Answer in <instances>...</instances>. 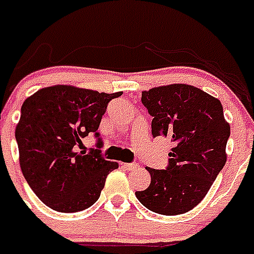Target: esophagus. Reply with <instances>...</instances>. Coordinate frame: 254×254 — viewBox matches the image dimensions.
Listing matches in <instances>:
<instances>
[{"instance_id":"1","label":"esophagus","mask_w":254,"mask_h":254,"mask_svg":"<svg viewBox=\"0 0 254 254\" xmlns=\"http://www.w3.org/2000/svg\"><path fill=\"white\" fill-rule=\"evenodd\" d=\"M123 166H125L127 170H133L136 169V168H139V164H137V162H127V164H123Z\"/></svg>"}]
</instances>
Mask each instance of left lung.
Instances as JSON below:
<instances>
[{
	"mask_svg": "<svg viewBox=\"0 0 254 254\" xmlns=\"http://www.w3.org/2000/svg\"><path fill=\"white\" fill-rule=\"evenodd\" d=\"M152 119V136L173 143L165 169L147 168L151 185L136 191L139 202L161 215L192 210L227 161L230 125L220 101L191 85L173 84L141 93Z\"/></svg>",
	"mask_w": 254,
	"mask_h": 254,
	"instance_id": "left-lung-1",
	"label": "left lung"
}]
</instances>
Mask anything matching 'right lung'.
I'll return each mask as SVG.
<instances>
[{"label":"right lung","mask_w":254,"mask_h":254,"mask_svg":"<svg viewBox=\"0 0 254 254\" xmlns=\"http://www.w3.org/2000/svg\"><path fill=\"white\" fill-rule=\"evenodd\" d=\"M121 95L56 85L24 101L15 128L19 164L28 186L46 206L76 212L98 200L118 162L103 159L101 149L86 153L78 148L90 133L102 147L99 123L109 102Z\"/></svg>","instance_id":"1"}]
</instances>
